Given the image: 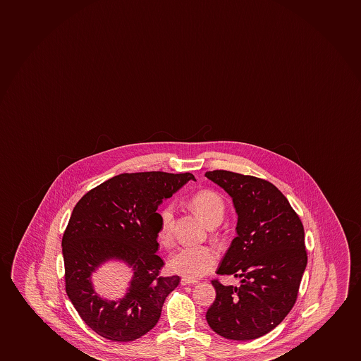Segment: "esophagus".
<instances>
[{
	"instance_id": "1",
	"label": "esophagus",
	"mask_w": 361,
	"mask_h": 361,
	"mask_svg": "<svg viewBox=\"0 0 361 361\" xmlns=\"http://www.w3.org/2000/svg\"><path fill=\"white\" fill-rule=\"evenodd\" d=\"M196 283H197V281H192V279H188V278H182V281H180L182 286H194Z\"/></svg>"
}]
</instances>
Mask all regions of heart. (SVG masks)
I'll return each instance as SVG.
<instances>
[{
    "instance_id": "obj_1",
    "label": "heart",
    "mask_w": 361,
    "mask_h": 361,
    "mask_svg": "<svg viewBox=\"0 0 361 361\" xmlns=\"http://www.w3.org/2000/svg\"><path fill=\"white\" fill-rule=\"evenodd\" d=\"M191 209L208 225L219 224L225 214V203L213 190H201L189 200ZM173 208L166 206L159 213L158 238L162 243H169L172 238ZM216 262L214 249L206 245L184 247L177 250L170 260L174 274L188 279H197L207 274Z\"/></svg>"
}]
</instances>
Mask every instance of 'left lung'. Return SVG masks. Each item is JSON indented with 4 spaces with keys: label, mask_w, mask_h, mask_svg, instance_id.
<instances>
[{
    "label": "left lung",
    "mask_w": 361,
    "mask_h": 361,
    "mask_svg": "<svg viewBox=\"0 0 361 361\" xmlns=\"http://www.w3.org/2000/svg\"><path fill=\"white\" fill-rule=\"evenodd\" d=\"M204 176L231 196L238 216L237 236L216 274L240 278V286L212 281L216 296L206 319L225 338L255 340L295 305L307 265L303 225L272 183L224 170Z\"/></svg>",
    "instance_id": "obj_1"
}]
</instances>
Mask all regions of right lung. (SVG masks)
I'll return each mask as SVG.
<instances>
[{
  "instance_id": "right-lung-1",
  "label": "right lung",
  "mask_w": 361,
  "mask_h": 361,
  "mask_svg": "<svg viewBox=\"0 0 361 361\" xmlns=\"http://www.w3.org/2000/svg\"><path fill=\"white\" fill-rule=\"evenodd\" d=\"M195 180L191 173H121L79 200L63 236L67 296L92 331L114 342L140 338L157 325L162 305L179 284L178 276L162 277L159 257V213L162 200ZM109 259L133 269L125 296L101 298L92 274Z\"/></svg>"
}]
</instances>
